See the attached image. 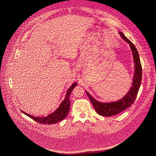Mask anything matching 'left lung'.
<instances>
[{
    "label": "left lung",
    "mask_w": 156,
    "mask_h": 156,
    "mask_svg": "<svg viewBox=\"0 0 156 156\" xmlns=\"http://www.w3.org/2000/svg\"><path fill=\"white\" fill-rule=\"evenodd\" d=\"M119 34L122 38L129 44L132 52L133 58L135 62V73L133 79V83L128 93L122 99L116 102L107 103L99 102L93 98V96H91L87 91H86V93L90 99L96 112L99 115L103 116H111L117 115L129 108L132 104H133L136 98L141 82L142 68L138 52L134 44L128 40L122 32H119Z\"/></svg>",
    "instance_id": "obj_1"
}]
</instances>
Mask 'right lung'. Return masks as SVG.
<instances>
[{
	"label": "right lung",
	"mask_w": 156,
	"mask_h": 156,
	"mask_svg": "<svg viewBox=\"0 0 156 156\" xmlns=\"http://www.w3.org/2000/svg\"><path fill=\"white\" fill-rule=\"evenodd\" d=\"M76 85H77L76 82L73 83V85L69 88L64 101L62 102L60 106L57 108V110L55 112L51 113L47 116L36 117L35 116L29 115L27 113L23 112V110H22V112L25 115H27L28 116H29L30 118L35 120V121L43 124H55L59 121H61L62 120L65 119V118H66L68 114V112L70 108V104H71V102L69 100L70 94Z\"/></svg>",
	"instance_id": "obj_1"
}]
</instances>
